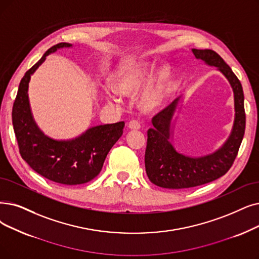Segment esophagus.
Listing matches in <instances>:
<instances>
[{
	"mask_svg": "<svg viewBox=\"0 0 259 259\" xmlns=\"http://www.w3.org/2000/svg\"><path fill=\"white\" fill-rule=\"evenodd\" d=\"M128 128L131 130H139L141 129V123L138 120H131L128 123Z\"/></svg>",
	"mask_w": 259,
	"mask_h": 259,
	"instance_id": "esophagus-1",
	"label": "esophagus"
}]
</instances>
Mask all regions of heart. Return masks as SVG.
<instances>
[{
  "instance_id": "b5f03b06",
  "label": "heart",
  "mask_w": 259,
  "mask_h": 259,
  "mask_svg": "<svg viewBox=\"0 0 259 259\" xmlns=\"http://www.w3.org/2000/svg\"><path fill=\"white\" fill-rule=\"evenodd\" d=\"M111 87L113 91L106 94L108 102L119 104L120 97L139 96V105L145 112L161 109L170 92V70L163 65L155 72V64L145 60L121 63L112 74Z\"/></svg>"
}]
</instances>
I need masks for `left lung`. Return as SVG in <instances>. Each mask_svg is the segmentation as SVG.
<instances>
[{
    "label": "left lung",
    "instance_id": "8db88e82",
    "mask_svg": "<svg viewBox=\"0 0 259 259\" xmlns=\"http://www.w3.org/2000/svg\"><path fill=\"white\" fill-rule=\"evenodd\" d=\"M195 57L215 66L227 78L234 93L235 117L230 137L216 151L202 156L180 153L171 144L176 112L181 103L178 97L152 118L145 152L146 172L150 181L163 188H189L217 180L226 175L237 156L245 129L244 96L239 79L220 56L211 50H192Z\"/></svg>",
    "mask_w": 259,
    "mask_h": 259
}]
</instances>
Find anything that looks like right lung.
Listing matches in <instances>:
<instances>
[{"label": "right lung", "mask_w": 259, "mask_h": 259, "mask_svg": "<svg viewBox=\"0 0 259 259\" xmlns=\"http://www.w3.org/2000/svg\"><path fill=\"white\" fill-rule=\"evenodd\" d=\"M72 47L62 42L44 53L21 79L13 107V125L22 159L42 177L65 185L84 184L97 177L125 127L123 121L99 125L72 140H54L38 127L28 98L30 77L46 61L47 56Z\"/></svg>", "instance_id": "obj_1"}]
</instances>
